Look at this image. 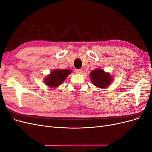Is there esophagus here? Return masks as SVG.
<instances>
[{
    "label": "esophagus",
    "mask_w": 152,
    "mask_h": 152,
    "mask_svg": "<svg viewBox=\"0 0 152 152\" xmlns=\"http://www.w3.org/2000/svg\"><path fill=\"white\" fill-rule=\"evenodd\" d=\"M75 72L78 73V74H82V73H83V71H82V70H81V69H77V70H76Z\"/></svg>",
    "instance_id": "obj_1"
}]
</instances>
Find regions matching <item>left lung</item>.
Wrapping results in <instances>:
<instances>
[{
	"label": "left lung",
	"instance_id": "1",
	"mask_svg": "<svg viewBox=\"0 0 152 152\" xmlns=\"http://www.w3.org/2000/svg\"><path fill=\"white\" fill-rule=\"evenodd\" d=\"M92 84L100 89L108 87L113 80V77L108 72H105L102 69L96 68L90 73Z\"/></svg>",
	"mask_w": 152,
	"mask_h": 152
}]
</instances>
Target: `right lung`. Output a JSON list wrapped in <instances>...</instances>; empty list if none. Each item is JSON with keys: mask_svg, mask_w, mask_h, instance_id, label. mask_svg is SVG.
<instances>
[{"mask_svg": "<svg viewBox=\"0 0 152 152\" xmlns=\"http://www.w3.org/2000/svg\"><path fill=\"white\" fill-rule=\"evenodd\" d=\"M72 72V71L69 69H54L44 77V83L51 88H56L62 84Z\"/></svg>", "mask_w": 152, "mask_h": 152, "instance_id": "1", "label": "right lung"}]
</instances>
